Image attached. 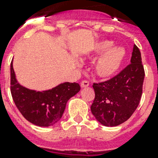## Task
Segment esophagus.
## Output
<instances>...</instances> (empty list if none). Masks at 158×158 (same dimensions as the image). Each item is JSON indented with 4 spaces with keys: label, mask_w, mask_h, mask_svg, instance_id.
Here are the masks:
<instances>
[{
    "label": "esophagus",
    "mask_w": 158,
    "mask_h": 158,
    "mask_svg": "<svg viewBox=\"0 0 158 158\" xmlns=\"http://www.w3.org/2000/svg\"><path fill=\"white\" fill-rule=\"evenodd\" d=\"M89 85V84L88 81H82V82L80 83V86H81V88H85V87H88Z\"/></svg>",
    "instance_id": "1"
}]
</instances>
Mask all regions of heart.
I'll list each match as a JSON object with an SVG mask.
<instances>
[{
  "label": "heart",
  "instance_id": "b5f03b06",
  "mask_svg": "<svg viewBox=\"0 0 158 158\" xmlns=\"http://www.w3.org/2000/svg\"><path fill=\"white\" fill-rule=\"evenodd\" d=\"M112 40H100L94 43L85 52L87 56L101 55L94 63V73L101 79H108L114 75L125 58L126 52L121 46L113 47Z\"/></svg>",
  "mask_w": 158,
  "mask_h": 158
}]
</instances>
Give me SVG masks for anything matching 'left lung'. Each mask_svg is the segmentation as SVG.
Instances as JSON below:
<instances>
[{
    "mask_svg": "<svg viewBox=\"0 0 158 158\" xmlns=\"http://www.w3.org/2000/svg\"><path fill=\"white\" fill-rule=\"evenodd\" d=\"M144 78L141 54L135 45L129 65L113 79L93 85L95 99L90 110L96 120L106 127L127 121L139 105Z\"/></svg>",
    "mask_w": 158,
    "mask_h": 158,
    "instance_id": "obj_1",
    "label": "left lung"
}]
</instances>
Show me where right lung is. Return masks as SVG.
I'll return each mask as SVG.
<instances>
[{
    "label": "right lung",
    "mask_w": 158,
    "mask_h": 158,
    "mask_svg": "<svg viewBox=\"0 0 158 158\" xmlns=\"http://www.w3.org/2000/svg\"><path fill=\"white\" fill-rule=\"evenodd\" d=\"M80 90L78 83L64 82L52 89L35 90L18 81L11 63V93L19 112L29 122L40 127L56 124L65 111L67 102Z\"/></svg>",
    "instance_id": "add662e5"
}]
</instances>
